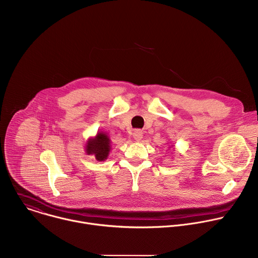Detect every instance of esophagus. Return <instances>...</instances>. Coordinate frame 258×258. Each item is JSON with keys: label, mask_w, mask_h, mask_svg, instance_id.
Returning a JSON list of instances; mask_svg holds the SVG:
<instances>
[{"label": "esophagus", "mask_w": 258, "mask_h": 258, "mask_svg": "<svg viewBox=\"0 0 258 258\" xmlns=\"http://www.w3.org/2000/svg\"><path fill=\"white\" fill-rule=\"evenodd\" d=\"M142 136H143V133H142L141 130H135V131L133 132V138H134L136 141L141 140Z\"/></svg>", "instance_id": "obj_1"}]
</instances>
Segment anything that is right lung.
Returning a JSON list of instances; mask_svg holds the SVG:
<instances>
[{
    "instance_id": "right-lung-1",
    "label": "right lung",
    "mask_w": 258,
    "mask_h": 258,
    "mask_svg": "<svg viewBox=\"0 0 258 258\" xmlns=\"http://www.w3.org/2000/svg\"><path fill=\"white\" fill-rule=\"evenodd\" d=\"M110 150L111 140L104 132H98L93 138H89L85 146L86 153L91 154L98 162L106 161Z\"/></svg>"
}]
</instances>
